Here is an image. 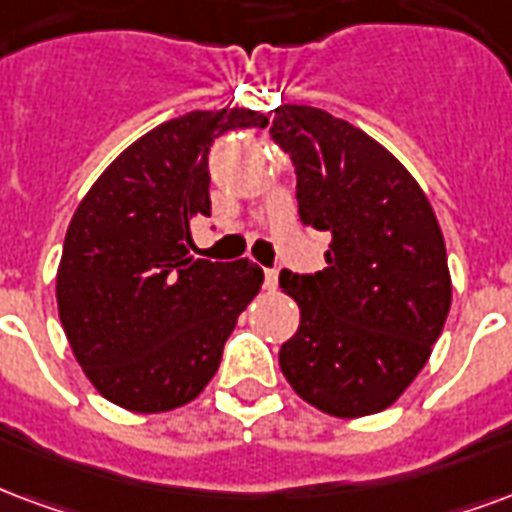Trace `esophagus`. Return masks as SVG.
I'll list each match as a JSON object with an SVG mask.
<instances>
[{
	"label": "esophagus",
	"mask_w": 512,
	"mask_h": 512,
	"mask_svg": "<svg viewBox=\"0 0 512 512\" xmlns=\"http://www.w3.org/2000/svg\"><path fill=\"white\" fill-rule=\"evenodd\" d=\"M276 285H279V271L266 268V290H276Z\"/></svg>",
	"instance_id": "obj_1"
}]
</instances>
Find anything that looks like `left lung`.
Here are the masks:
<instances>
[{
  "mask_svg": "<svg viewBox=\"0 0 512 512\" xmlns=\"http://www.w3.org/2000/svg\"><path fill=\"white\" fill-rule=\"evenodd\" d=\"M271 138L298 176L301 225L331 233L323 271H282L301 325L285 380L333 418H366L407 391L450 312L445 238L426 192L391 151L309 105L274 108Z\"/></svg>",
  "mask_w": 512,
  "mask_h": 512,
  "instance_id": "obj_1",
  "label": "left lung"
}]
</instances>
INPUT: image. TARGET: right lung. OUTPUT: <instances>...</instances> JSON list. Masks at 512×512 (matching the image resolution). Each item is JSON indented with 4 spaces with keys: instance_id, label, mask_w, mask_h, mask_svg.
<instances>
[{
    "instance_id": "right-lung-1",
    "label": "right lung",
    "mask_w": 512,
    "mask_h": 512,
    "mask_svg": "<svg viewBox=\"0 0 512 512\" xmlns=\"http://www.w3.org/2000/svg\"><path fill=\"white\" fill-rule=\"evenodd\" d=\"M244 108L192 111L140 135L75 208L56 271L59 320L100 396L130 412H170L217 374L227 336L260 293L252 260L189 255V227L211 214L208 149Z\"/></svg>"
}]
</instances>
